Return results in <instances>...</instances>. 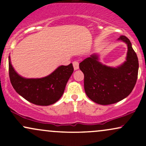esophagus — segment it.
<instances>
[{
	"mask_svg": "<svg viewBox=\"0 0 146 146\" xmlns=\"http://www.w3.org/2000/svg\"><path fill=\"white\" fill-rule=\"evenodd\" d=\"M73 68H74L75 70H78L79 68V62L78 61H74L73 62Z\"/></svg>",
	"mask_w": 146,
	"mask_h": 146,
	"instance_id": "34e87169",
	"label": "esophagus"
}]
</instances>
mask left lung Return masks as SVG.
<instances>
[{"label":"left lung","mask_w":146,"mask_h":146,"mask_svg":"<svg viewBox=\"0 0 146 146\" xmlns=\"http://www.w3.org/2000/svg\"><path fill=\"white\" fill-rule=\"evenodd\" d=\"M118 40L128 45L126 61L117 68L110 67L91 55L80 63L84 75V90L88 98L101 105L117 103L128 97L136 84L138 76V58L130 41L121 36Z\"/></svg>","instance_id":"obj_1"}]
</instances>
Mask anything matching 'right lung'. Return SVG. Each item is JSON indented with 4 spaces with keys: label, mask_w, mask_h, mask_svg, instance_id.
I'll return each mask as SVG.
<instances>
[{
    "label": "right lung",
    "mask_w": 146,
    "mask_h": 146,
    "mask_svg": "<svg viewBox=\"0 0 146 146\" xmlns=\"http://www.w3.org/2000/svg\"><path fill=\"white\" fill-rule=\"evenodd\" d=\"M9 75L13 88L28 102L39 106L53 104L60 100L74 70L71 63L59 66L44 78L27 79L15 71L9 57Z\"/></svg>",
    "instance_id": "add662e5"
}]
</instances>
